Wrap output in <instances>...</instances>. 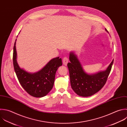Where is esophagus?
<instances>
[{
    "mask_svg": "<svg viewBox=\"0 0 127 127\" xmlns=\"http://www.w3.org/2000/svg\"><path fill=\"white\" fill-rule=\"evenodd\" d=\"M63 64L64 65H66L67 64L68 62V59L67 57H64V59H63Z\"/></svg>",
    "mask_w": 127,
    "mask_h": 127,
    "instance_id": "esophagus-1",
    "label": "esophagus"
}]
</instances>
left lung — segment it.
<instances>
[{
    "mask_svg": "<svg viewBox=\"0 0 127 127\" xmlns=\"http://www.w3.org/2000/svg\"><path fill=\"white\" fill-rule=\"evenodd\" d=\"M105 30L108 32L106 29ZM69 61L67 67L71 88L78 95L82 97L91 96L102 89L107 81L114 62L113 60L106 70L89 74L84 71L73 52L69 54Z\"/></svg>",
    "mask_w": 127,
    "mask_h": 127,
    "instance_id": "1",
    "label": "left lung"
}]
</instances>
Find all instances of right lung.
Returning <instances> with one entry per match:
<instances>
[{
	"label": "right lung",
	"instance_id": "right-lung-1",
	"mask_svg": "<svg viewBox=\"0 0 127 127\" xmlns=\"http://www.w3.org/2000/svg\"><path fill=\"white\" fill-rule=\"evenodd\" d=\"M15 45L16 42L13 48V63L20 84L28 94L33 97H42L46 96L53 87L56 71L59 67L62 65V59H60V57L53 59L40 71L29 73L21 68L17 62Z\"/></svg>",
	"mask_w": 127,
	"mask_h": 127
}]
</instances>
